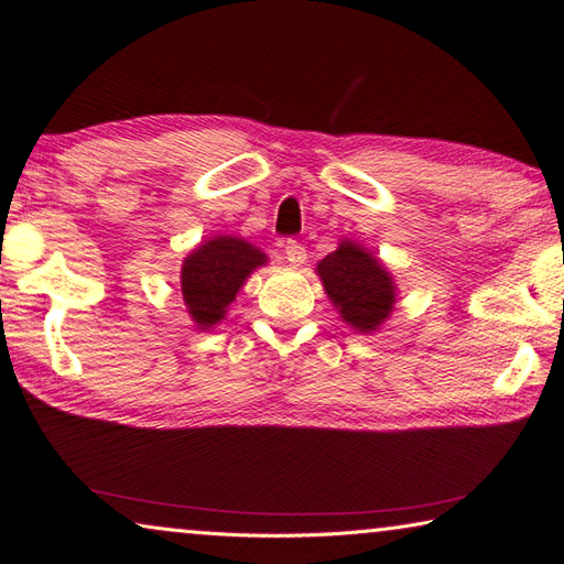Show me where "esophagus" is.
<instances>
[{
    "mask_svg": "<svg viewBox=\"0 0 564 564\" xmlns=\"http://www.w3.org/2000/svg\"><path fill=\"white\" fill-rule=\"evenodd\" d=\"M283 254H285V261L291 263V267H303L305 263V259H307V254H305V247L303 245H297V242H285V249H283Z\"/></svg>",
    "mask_w": 564,
    "mask_h": 564,
    "instance_id": "esophagus-1",
    "label": "esophagus"
}]
</instances>
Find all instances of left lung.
I'll return each mask as SVG.
<instances>
[{
	"label": "left lung",
	"instance_id": "8db88e82",
	"mask_svg": "<svg viewBox=\"0 0 564 564\" xmlns=\"http://www.w3.org/2000/svg\"><path fill=\"white\" fill-rule=\"evenodd\" d=\"M315 273L341 322L361 334L378 332L398 303V285L386 263L349 237L317 263Z\"/></svg>",
	"mask_w": 564,
	"mask_h": 564
}]
</instances>
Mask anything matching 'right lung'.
Returning <instances> with one entry per match:
<instances>
[{
	"label": "right lung",
	"instance_id": "1",
	"mask_svg": "<svg viewBox=\"0 0 564 564\" xmlns=\"http://www.w3.org/2000/svg\"><path fill=\"white\" fill-rule=\"evenodd\" d=\"M269 257L242 237L218 235L200 242L182 263V295L196 329H213L227 315L239 289Z\"/></svg>",
	"mask_w": 564,
	"mask_h": 564
}]
</instances>
